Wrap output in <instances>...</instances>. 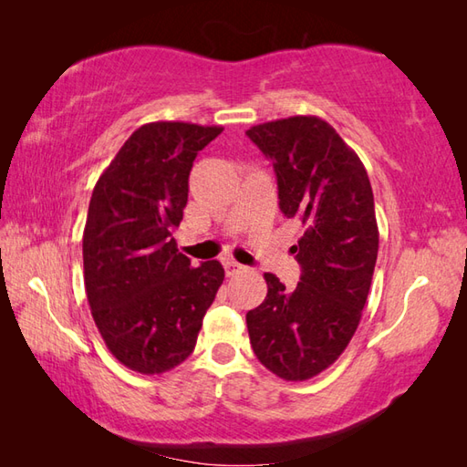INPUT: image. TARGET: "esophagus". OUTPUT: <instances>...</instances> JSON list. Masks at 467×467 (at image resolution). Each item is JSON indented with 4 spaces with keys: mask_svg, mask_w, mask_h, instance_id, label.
Segmentation results:
<instances>
[{
    "mask_svg": "<svg viewBox=\"0 0 467 467\" xmlns=\"http://www.w3.org/2000/svg\"><path fill=\"white\" fill-rule=\"evenodd\" d=\"M243 269H244V266H243L241 263H236V261H233V259H226V261H224V271H226L228 276L241 273Z\"/></svg>",
    "mask_w": 467,
    "mask_h": 467,
    "instance_id": "obj_1",
    "label": "esophagus"
}]
</instances>
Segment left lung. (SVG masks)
I'll return each instance as SVG.
<instances>
[{"instance_id": "8db88e82", "label": "left lung", "mask_w": 467, "mask_h": 467, "mask_svg": "<svg viewBox=\"0 0 467 467\" xmlns=\"http://www.w3.org/2000/svg\"><path fill=\"white\" fill-rule=\"evenodd\" d=\"M246 136L271 158L281 213L301 226L293 291L265 273V301L246 313L253 351L286 381L333 365L361 321L379 251L369 176L331 124L317 116L265 122Z\"/></svg>"}]
</instances>
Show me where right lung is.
<instances>
[{"label": "right lung", "mask_w": 467, "mask_h": 467, "mask_svg": "<svg viewBox=\"0 0 467 467\" xmlns=\"http://www.w3.org/2000/svg\"><path fill=\"white\" fill-rule=\"evenodd\" d=\"M221 126L150 122L138 128L98 178L82 251L88 303L108 349L132 371L174 369L194 351L224 269H192L172 231L182 221L188 176Z\"/></svg>", "instance_id": "1"}]
</instances>
